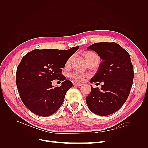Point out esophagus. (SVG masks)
<instances>
[{
	"instance_id": "obj_1",
	"label": "esophagus",
	"mask_w": 148,
	"mask_h": 148,
	"mask_svg": "<svg viewBox=\"0 0 148 148\" xmlns=\"http://www.w3.org/2000/svg\"><path fill=\"white\" fill-rule=\"evenodd\" d=\"M73 85H74V86H81L82 84L81 83H79L76 82V83H73Z\"/></svg>"
}]
</instances>
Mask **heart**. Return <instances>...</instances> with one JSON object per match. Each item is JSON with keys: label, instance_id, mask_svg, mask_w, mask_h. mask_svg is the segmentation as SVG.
<instances>
[{"label": "heart", "instance_id": "b5f03b06", "mask_svg": "<svg viewBox=\"0 0 148 148\" xmlns=\"http://www.w3.org/2000/svg\"><path fill=\"white\" fill-rule=\"evenodd\" d=\"M84 57L88 63L91 61H98L99 62V57H98V56L96 54V53L93 52H86L84 53ZM70 61H71V58H70V59L67 60L66 63V65H69L70 63ZM70 77L71 78L74 79L75 81H77L78 82H83L87 78L90 77V75H89L88 73L83 72V71H82L75 70L73 71V72H71L70 74Z\"/></svg>", "mask_w": 148, "mask_h": 148}]
</instances>
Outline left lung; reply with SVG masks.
<instances>
[{"label": "left lung", "mask_w": 148, "mask_h": 148, "mask_svg": "<svg viewBox=\"0 0 148 148\" xmlns=\"http://www.w3.org/2000/svg\"><path fill=\"white\" fill-rule=\"evenodd\" d=\"M88 49L97 52L102 60L90 82L102 85L101 89L91 86V91L86 97L87 106L101 116L114 114L124 104L130 92L134 77L130 56L115 42H97Z\"/></svg>", "instance_id": "1"}]
</instances>
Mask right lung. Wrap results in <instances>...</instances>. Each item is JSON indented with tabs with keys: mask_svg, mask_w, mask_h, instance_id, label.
I'll return each instance as SVG.
<instances>
[{
	"mask_svg": "<svg viewBox=\"0 0 148 148\" xmlns=\"http://www.w3.org/2000/svg\"><path fill=\"white\" fill-rule=\"evenodd\" d=\"M78 48L34 49L22 58L16 69V83L22 102L33 113L47 117L63 104L73 84L62 74V68ZM54 79L64 81L62 86L53 88L51 81Z\"/></svg>",
	"mask_w": 148,
	"mask_h": 148,
	"instance_id": "obj_1",
	"label": "right lung"
}]
</instances>
